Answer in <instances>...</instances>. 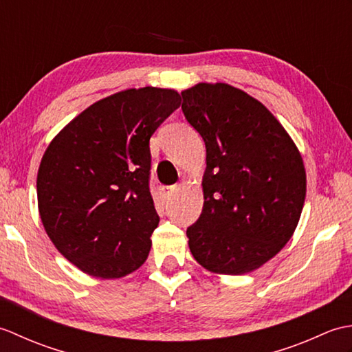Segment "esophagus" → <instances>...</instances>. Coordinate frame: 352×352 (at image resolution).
I'll use <instances>...</instances> for the list:
<instances>
[{
  "label": "esophagus",
  "instance_id": "esophagus-1",
  "mask_svg": "<svg viewBox=\"0 0 352 352\" xmlns=\"http://www.w3.org/2000/svg\"><path fill=\"white\" fill-rule=\"evenodd\" d=\"M160 190H162V193H163V197L166 198V199H169V198L175 193L177 186H162Z\"/></svg>",
  "mask_w": 352,
  "mask_h": 352
}]
</instances>
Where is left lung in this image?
I'll return each instance as SVG.
<instances>
[{"instance_id": "1", "label": "left lung", "mask_w": 352, "mask_h": 352, "mask_svg": "<svg viewBox=\"0 0 352 352\" xmlns=\"http://www.w3.org/2000/svg\"><path fill=\"white\" fill-rule=\"evenodd\" d=\"M186 121L203 138L204 207L186 231L193 258L241 275L280 252L305 199L301 154L263 104L226 83L182 92Z\"/></svg>"}]
</instances>
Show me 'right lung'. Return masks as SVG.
Segmentation results:
<instances>
[{
  "label": "right lung",
  "instance_id": "obj_1",
  "mask_svg": "<svg viewBox=\"0 0 352 352\" xmlns=\"http://www.w3.org/2000/svg\"><path fill=\"white\" fill-rule=\"evenodd\" d=\"M180 104L170 89L118 92L87 107L45 151L41 219L83 272L119 278L144 265L160 221L149 192V138Z\"/></svg>",
  "mask_w": 352,
  "mask_h": 352
}]
</instances>
